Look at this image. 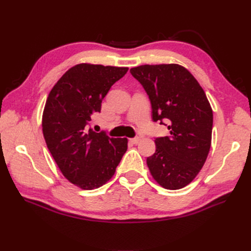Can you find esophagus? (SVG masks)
<instances>
[{
  "label": "esophagus",
  "instance_id": "obj_1",
  "mask_svg": "<svg viewBox=\"0 0 251 251\" xmlns=\"http://www.w3.org/2000/svg\"><path fill=\"white\" fill-rule=\"evenodd\" d=\"M130 141H131L132 143L137 144V143L140 141V137H135V138H132V139H130Z\"/></svg>",
  "mask_w": 251,
  "mask_h": 251
}]
</instances>
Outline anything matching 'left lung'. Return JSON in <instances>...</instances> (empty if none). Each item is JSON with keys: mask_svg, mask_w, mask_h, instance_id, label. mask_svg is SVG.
<instances>
[{"mask_svg": "<svg viewBox=\"0 0 251 251\" xmlns=\"http://www.w3.org/2000/svg\"><path fill=\"white\" fill-rule=\"evenodd\" d=\"M130 72L150 98L153 121L170 130V136L155 138V153L147 158L151 176L166 189L184 187L209 153L212 110L207 97L191 72L177 64L142 65Z\"/></svg>", "mask_w": 251, "mask_h": 251, "instance_id": "obj_1", "label": "left lung"}]
</instances>
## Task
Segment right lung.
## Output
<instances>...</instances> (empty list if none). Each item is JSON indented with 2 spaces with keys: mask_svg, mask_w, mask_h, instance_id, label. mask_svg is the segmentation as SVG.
Segmentation results:
<instances>
[{
  "mask_svg": "<svg viewBox=\"0 0 251 251\" xmlns=\"http://www.w3.org/2000/svg\"><path fill=\"white\" fill-rule=\"evenodd\" d=\"M128 68L79 64L50 91L43 113V134L60 172L81 189L105 184L127 150L126 138H111L90 127L111 87Z\"/></svg>",
  "mask_w": 251,
  "mask_h": 251,
  "instance_id": "1",
  "label": "right lung"
}]
</instances>
